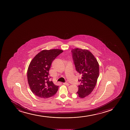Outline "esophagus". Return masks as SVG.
I'll return each mask as SVG.
<instances>
[{"label":"esophagus","mask_w":130,"mask_h":130,"mask_svg":"<svg viewBox=\"0 0 130 130\" xmlns=\"http://www.w3.org/2000/svg\"><path fill=\"white\" fill-rule=\"evenodd\" d=\"M63 84H64V85H66V86H69V84L68 83H63Z\"/></svg>","instance_id":"1"}]
</instances>
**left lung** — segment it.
I'll return each instance as SVG.
<instances>
[{"instance_id":"8db88e82","label":"left lung","mask_w":130,"mask_h":130,"mask_svg":"<svg viewBox=\"0 0 130 130\" xmlns=\"http://www.w3.org/2000/svg\"><path fill=\"white\" fill-rule=\"evenodd\" d=\"M72 55L75 68L82 75L78 80L77 95L83 98L90 94L96 84L99 76V64L93 55L87 50L76 48L71 51Z\"/></svg>"}]
</instances>
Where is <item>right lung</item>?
Returning <instances> with one entry per match:
<instances>
[{
    "label": "right lung",
    "mask_w": 130,
    "mask_h": 130,
    "mask_svg": "<svg viewBox=\"0 0 130 130\" xmlns=\"http://www.w3.org/2000/svg\"><path fill=\"white\" fill-rule=\"evenodd\" d=\"M63 52L60 49L43 50L30 63L27 71L28 83L32 92L37 96L45 99L56 93L59 86L50 80L49 70L52 62Z\"/></svg>",
    "instance_id": "add662e5"
}]
</instances>
